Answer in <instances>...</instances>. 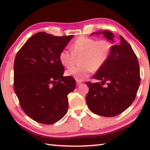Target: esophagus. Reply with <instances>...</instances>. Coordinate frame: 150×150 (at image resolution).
<instances>
[{
  "mask_svg": "<svg viewBox=\"0 0 150 150\" xmlns=\"http://www.w3.org/2000/svg\"><path fill=\"white\" fill-rule=\"evenodd\" d=\"M76 82H77V85H79L82 82L81 81H79V80H77L76 81Z\"/></svg>",
  "mask_w": 150,
  "mask_h": 150,
  "instance_id": "esophagus-1",
  "label": "esophagus"
}]
</instances>
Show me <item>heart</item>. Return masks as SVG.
Here are the masks:
<instances>
[{
	"mask_svg": "<svg viewBox=\"0 0 150 150\" xmlns=\"http://www.w3.org/2000/svg\"><path fill=\"white\" fill-rule=\"evenodd\" d=\"M112 44L107 39L96 40L93 38L81 36L71 46V52L63 50L59 54V60L67 68L74 65L76 58L81 56L82 66L74 67L66 71L67 75L79 81L84 80L93 70L97 71L103 67L110 55Z\"/></svg>",
	"mask_w": 150,
	"mask_h": 150,
	"instance_id": "b5f03b06",
	"label": "heart"
}]
</instances>
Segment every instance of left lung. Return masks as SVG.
<instances>
[{
    "instance_id": "1",
    "label": "left lung",
    "mask_w": 150,
    "mask_h": 150,
    "mask_svg": "<svg viewBox=\"0 0 150 150\" xmlns=\"http://www.w3.org/2000/svg\"><path fill=\"white\" fill-rule=\"evenodd\" d=\"M103 34L114 42V35L105 30ZM112 46L109 59L93 77L98 82H86L89 88L86 101L92 112L104 117H114L125 111L135 100L141 78L137 58L129 44L120 36Z\"/></svg>"
}]
</instances>
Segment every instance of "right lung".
I'll return each instance as SVG.
<instances>
[{
	"mask_svg": "<svg viewBox=\"0 0 150 150\" xmlns=\"http://www.w3.org/2000/svg\"><path fill=\"white\" fill-rule=\"evenodd\" d=\"M73 37L37 33L15 57L14 90L24 113L36 122L52 124L68 111V95L76 84L70 76L63 77L59 54Z\"/></svg>",
	"mask_w": 150,
	"mask_h": 150,
	"instance_id": "add662e5",
	"label": "right lung"
}]
</instances>
